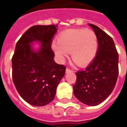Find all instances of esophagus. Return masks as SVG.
<instances>
[{
  "instance_id": "esophagus-1",
  "label": "esophagus",
  "mask_w": 127,
  "mask_h": 127,
  "mask_svg": "<svg viewBox=\"0 0 127 127\" xmlns=\"http://www.w3.org/2000/svg\"><path fill=\"white\" fill-rule=\"evenodd\" d=\"M71 71V69H69V68H66V73H68V72Z\"/></svg>"
}]
</instances>
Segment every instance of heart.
<instances>
[{
    "label": "heart",
    "mask_w": 127,
    "mask_h": 127,
    "mask_svg": "<svg viewBox=\"0 0 127 127\" xmlns=\"http://www.w3.org/2000/svg\"><path fill=\"white\" fill-rule=\"evenodd\" d=\"M53 50L59 60L63 61L71 54L73 61L79 66H85L93 61L98 50V39L91 29H69L62 32Z\"/></svg>",
    "instance_id": "b5f03b06"
}]
</instances>
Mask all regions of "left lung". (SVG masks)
<instances>
[{
    "instance_id": "8db88e82",
    "label": "left lung",
    "mask_w": 127,
    "mask_h": 127,
    "mask_svg": "<svg viewBox=\"0 0 127 127\" xmlns=\"http://www.w3.org/2000/svg\"><path fill=\"white\" fill-rule=\"evenodd\" d=\"M98 39V52L86 69L75 73V96L83 103L95 106L105 100L114 90L118 76V54L111 36L90 24Z\"/></svg>"
}]
</instances>
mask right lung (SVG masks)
I'll list each match as a JSON object with an SVG mask.
<instances>
[{"mask_svg":"<svg viewBox=\"0 0 127 127\" xmlns=\"http://www.w3.org/2000/svg\"><path fill=\"white\" fill-rule=\"evenodd\" d=\"M57 25H36L28 29L16 43L12 57V78L24 100L34 106H43L54 100L56 88L66 67L54 61L51 45ZM41 42L38 52L32 42Z\"/></svg>","mask_w":127,"mask_h":127,"instance_id":"right-lung-1","label":"right lung"}]
</instances>
